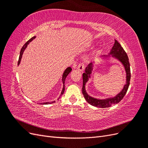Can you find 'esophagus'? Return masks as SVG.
I'll return each mask as SVG.
<instances>
[{"label": "esophagus", "mask_w": 148, "mask_h": 148, "mask_svg": "<svg viewBox=\"0 0 148 148\" xmlns=\"http://www.w3.org/2000/svg\"><path fill=\"white\" fill-rule=\"evenodd\" d=\"M77 69L80 71H83L84 70V65L83 63L79 64L77 67Z\"/></svg>", "instance_id": "esophagus-1"}]
</instances>
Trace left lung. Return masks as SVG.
Listing matches in <instances>:
<instances>
[{
  "mask_svg": "<svg viewBox=\"0 0 148 148\" xmlns=\"http://www.w3.org/2000/svg\"><path fill=\"white\" fill-rule=\"evenodd\" d=\"M115 57L120 62H122V64L123 65L125 71L127 73V81L126 84H125L121 92H120L118 95L112 98H108L106 99H97L96 98L92 97L89 96L85 89V84L88 81L89 78L91 77V75L93 69V64L90 63L85 69V72L83 74V88H82V92L85 98L86 101L93 106H96L100 108H106V107H110L111 106L114 104H118V103L122 100L123 97L125 96V94L127 93V90L130 85V81L131 78V73H130V63L128 57L125 52L123 47L121 46L120 43L115 40V43L114 46L112 48V50L109 53V56H104V57H109L110 56Z\"/></svg>",
  "mask_w": 148,
  "mask_h": 148,
  "instance_id": "1",
  "label": "left lung"
}]
</instances>
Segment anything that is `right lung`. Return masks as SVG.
<instances>
[{"instance_id": "right-lung-1", "label": "right lung", "mask_w": 148, "mask_h": 148, "mask_svg": "<svg viewBox=\"0 0 148 148\" xmlns=\"http://www.w3.org/2000/svg\"><path fill=\"white\" fill-rule=\"evenodd\" d=\"M35 38H36V36H33V38H31L29 40V41H28L27 42H26L24 44V46H23V47H22V48H21V51H20V57H19L18 62V65H19L20 63V61H21V57H22V55H23V52H24V51H25V49L26 48V47H27L28 44L31 41H33V40ZM71 70H72V69H71V67H68V68H67V69L65 70V71H64V73H63V76H62V82H63V84H64V87H63V89H62V92H61V95H60V96H61L62 95H63L64 92V91H65V84H64V83H65V79H66V77H67V75H68L70 73V71H71ZM59 98H60V97H59ZM53 102H55V101H53ZM53 102H44V103H42V104H51V103H53Z\"/></svg>"}]
</instances>
